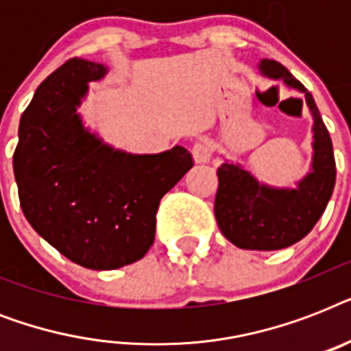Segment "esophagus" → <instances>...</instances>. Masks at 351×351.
Returning <instances> with one entry per match:
<instances>
[{
	"label": "esophagus",
	"mask_w": 351,
	"mask_h": 351,
	"mask_svg": "<svg viewBox=\"0 0 351 351\" xmlns=\"http://www.w3.org/2000/svg\"><path fill=\"white\" fill-rule=\"evenodd\" d=\"M211 154H213V149H211V143L208 140L200 138L198 142H195L193 145V158L197 164H206L211 160Z\"/></svg>",
	"instance_id": "1"
}]
</instances>
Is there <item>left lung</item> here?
Returning <instances> with one entry per match:
<instances>
[{"mask_svg": "<svg viewBox=\"0 0 351 351\" xmlns=\"http://www.w3.org/2000/svg\"><path fill=\"white\" fill-rule=\"evenodd\" d=\"M266 78L282 80L302 93L313 117V156L310 171L295 187L262 184L240 164L220 165L215 197V219L226 239L240 250L273 251L293 245L313 230L332 198L335 187V158L330 132L304 85L275 60H261Z\"/></svg>", "mask_w": 351, "mask_h": 351, "instance_id": "1", "label": "left lung"}]
</instances>
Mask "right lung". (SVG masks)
Masks as SVG:
<instances>
[{
    "label": "right lung",
    "instance_id": "add662e5",
    "mask_svg": "<svg viewBox=\"0 0 351 351\" xmlns=\"http://www.w3.org/2000/svg\"><path fill=\"white\" fill-rule=\"evenodd\" d=\"M106 74V65L74 58L47 76L21 114L14 151L25 219L89 269L140 261L154 242L160 200L193 167L182 145L132 154L84 125L78 107Z\"/></svg>",
    "mask_w": 351,
    "mask_h": 351
}]
</instances>
